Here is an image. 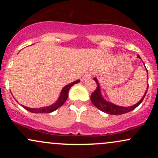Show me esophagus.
<instances>
[{
  "instance_id": "1",
  "label": "esophagus",
  "mask_w": 158,
  "mask_h": 158,
  "mask_svg": "<svg viewBox=\"0 0 158 158\" xmlns=\"http://www.w3.org/2000/svg\"><path fill=\"white\" fill-rule=\"evenodd\" d=\"M92 75H93V74H92L91 72H87V73H85L84 76H83L82 79H83V80H87V79H90V78H91L92 77Z\"/></svg>"
}]
</instances>
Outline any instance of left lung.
Segmentation results:
<instances>
[{"mask_svg":"<svg viewBox=\"0 0 158 158\" xmlns=\"http://www.w3.org/2000/svg\"><path fill=\"white\" fill-rule=\"evenodd\" d=\"M137 57L140 58L139 55L137 56ZM143 64H144V63H143ZM146 71L148 72V70H146ZM94 80H95L96 82H97V89L94 90L93 93L91 94V95H90V100H91L92 103L97 107L98 109L101 110L102 111L105 112V113L106 114H111V115H120V114L128 113V112L135 109V108L143 102V99H144L145 96H146V92H147V90L148 88V83L147 90H146V93H145L144 96H143L142 99H141V100L139 101V102H137V104L134 105V106H130V107H121V106H116V105L112 104V103L108 102L105 100V99L102 98V95H101L100 89H99V83H98L97 79H96V78H94Z\"/></svg>","mask_w":158,"mask_h":158,"instance_id":"obj_1","label":"left lung"}]
</instances>
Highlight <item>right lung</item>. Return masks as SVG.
I'll return each instance as SVG.
<instances>
[{"mask_svg":"<svg viewBox=\"0 0 158 158\" xmlns=\"http://www.w3.org/2000/svg\"><path fill=\"white\" fill-rule=\"evenodd\" d=\"M79 80H77L64 87V88H63L62 90H61L60 97H59V99L57 100V102L54 103L53 105H52V106H50L44 107V108H27V107H25L23 106H21H21H22L23 108H25L26 110H29V111L32 112V113H37V114L38 113L39 114L51 113V112L54 111V110H56V109H58L59 107H61L63 104H64L65 101L67 100V99H68V91L69 90H70V88H71L74 84H77V83H79Z\"/></svg>","mask_w":158,"mask_h":158,"instance_id":"1","label":"right lung"}]
</instances>
